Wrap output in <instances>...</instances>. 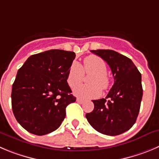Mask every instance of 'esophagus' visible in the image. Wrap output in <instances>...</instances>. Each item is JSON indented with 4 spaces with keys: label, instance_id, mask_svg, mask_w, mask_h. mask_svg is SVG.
Masks as SVG:
<instances>
[{
    "label": "esophagus",
    "instance_id": "1",
    "mask_svg": "<svg viewBox=\"0 0 159 159\" xmlns=\"http://www.w3.org/2000/svg\"><path fill=\"white\" fill-rule=\"evenodd\" d=\"M77 102H78V103H84V100H81V99H80V98H77Z\"/></svg>",
    "mask_w": 159,
    "mask_h": 159
}]
</instances>
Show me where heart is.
<instances>
[{
    "instance_id": "heart-1",
    "label": "heart",
    "mask_w": 159,
    "mask_h": 159,
    "mask_svg": "<svg viewBox=\"0 0 159 159\" xmlns=\"http://www.w3.org/2000/svg\"><path fill=\"white\" fill-rule=\"evenodd\" d=\"M107 68L105 61L97 56H87L81 66L75 62L70 67L66 77L69 86L75 88L80 84L84 77V73L93 72L89 79L91 84L82 85L74 89V94L83 99H91L100 96L102 89L106 90L110 86V78L108 77Z\"/></svg>"
}]
</instances>
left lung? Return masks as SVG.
I'll list each match as a JSON object with an SVG mask.
<instances>
[{"instance_id": "1", "label": "left lung", "mask_w": 159, "mask_h": 159, "mask_svg": "<svg viewBox=\"0 0 159 159\" xmlns=\"http://www.w3.org/2000/svg\"><path fill=\"white\" fill-rule=\"evenodd\" d=\"M111 67L114 84L105 99L93 100L94 109L85 115L99 133L117 136L135 124L143 96L141 74L131 59L109 49L91 50Z\"/></svg>"}]
</instances>
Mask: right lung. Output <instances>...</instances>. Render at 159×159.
<instances>
[{"label":"right lung","instance_id":"right-lung-1","mask_svg":"<svg viewBox=\"0 0 159 159\" xmlns=\"http://www.w3.org/2000/svg\"><path fill=\"white\" fill-rule=\"evenodd\" d=\"M74 52L52 49L30 56L18 70L11 90V107L18 122L38 136L57 129L66 107L75 103L66 81Z\"/></svg>","mask_w":159,"mask_h":159}]
</instances>
